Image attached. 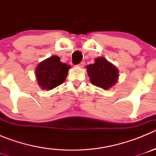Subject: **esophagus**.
I'll return each instance as SVG.
<instances>
[{"mask_svg":"<svg viewBox=\"0 0 156 156\" xmlns=\"http://www.w3.org/2000/svg\"><path fill=\"white\" fill-rule=\"evenodd\" d=\"M84 65H85L84 62H81L80 64L77 65V66H78V67H80V68H82V67H83V66H84Z\"/></svg>","mask_w":156,"mask_h":156,"instance_id":"1","label":"esophagus"}]
</instances>
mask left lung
Returning a JSON list of instances; mask_svg holds the SVG:
<instances>
[{
    "label": "left lung",
    "instance_id": "1",
    "mask_svg": "<svg viewBox=\"0 0 156 156\" xmlns=\"http://www.w3.org/2000/svg\"><path fill=\"white\" fill-rule=\"evenodd\" d=\"M94 61V64L87 66L90 82L95 86L108 90L116 83L119 70L105 58L98 57Z\"/></svg>",
    "mask_w": 156,
    "mask_h": 156
}]
</instances>
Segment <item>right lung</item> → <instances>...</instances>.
<instances>
[{
  "label": "right lung",
  "mask_w": 156,
  "mask_h": 156,
  "mask_svg": "<svg viewBox=\"0 0 156 156\" xmlns=\"http://www.w3.org/2000/svg\"><path fill=\"white\" fill-rule=\"evenodd\" d=\"M70 66L60 61L56 55L51 56L37 66L35 75L38 85L44 90H51L66 80Z\"/></svg>",
  "instance_id": "add662e5"
}]
</instances>
